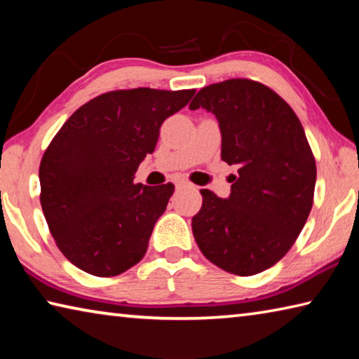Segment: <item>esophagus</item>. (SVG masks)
Wrapping results in <instances>:
<instances>
[{"mask_svg":"<svg viewBox=\"0 0 359 359\" xmlns=\"http://www.w3.org/2000/svg\"><path fill=\"white\" fill-rule=\"evenodd\" d=\"M177 187H190V188H193V185H190V184H185V182H179Z\"/></svg>","mask_w":359,"mask_h":359,"instance_id":"obj_1","label":"esophagus"}]
</instances>
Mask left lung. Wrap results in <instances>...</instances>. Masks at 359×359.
<instances>
[{
	"label": "left lung",
	"instance_id": "left-lung-1",
	"mask_svg": "<svg viewBox=\"0 0 359 359\" xmlns=\"http://www.w3.org/2000/svg\"><path fill=\"white\" fill-rule=\"evenodd\" d=\"M218 120L222 160L238 165L228 199L201 190L191 228L210 263L253 276L280 261L313 204L317 166L299 118L264 83L228 79L204 87L190 102Z\"/></svg>",
	"mask_w": 359,
	"mask_h": 359
}]
</instances>
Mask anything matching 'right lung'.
Segmentation results:
<instances>
[{"label":"right lung","mask_w":359,"mask_h":359,"mask_svg":"<svg viewBox=\"0 0 359 359\" xmlns=\"http://www.w3.org/2000/svg\"><path fill=\"white\" fill-rule=\"evenodd\" d=\"M196 90L131 88L81 106L48 144L39 166L41 205L66 258L79 269L114 277L147 252L174 185L135 184L168 117Z\"/></svg>","instance_id":"add662e5"}]
</instances>
